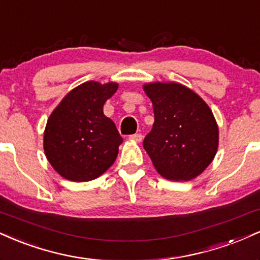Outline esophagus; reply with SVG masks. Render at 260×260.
I'll return each mask as SVG.
<instances>
[{
    "label": "esophagus",
    "instance_id": "34e87169",
    "mask_svg": "<svg viewBox=\"0 0 260 260\" xmlns=\"http://www.w3.org/2000/svg\"><path fill=\"white\" fill-rule=\"evenodd\" d=\"M129 139L133 140V141H135V142H141L143 136L141 135V134H134V135H130Z\"/></svg>",
    "mask_w": 260,
    "mask_h": 260
}]
</instances>
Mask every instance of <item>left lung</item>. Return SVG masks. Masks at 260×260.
<instances>
[{
  "label": "left lung",
  "mask_w": 260,
  "mask_h": 260,
  "mask_svg": "<svg viewBox=\"0 0 260 260\" xmlns=\"http://www.w3.org/2000/svg\"><path fill=\"white\" fill-rule=\"evenodd\" d=\"M153 103L154 124L143 148L157 172L169 180H191L214 159L219 131L207 103L175 82L145 85Z\"/></svg>",
  "instance_id": "1"
}]
</instances>
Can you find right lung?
<instances>
[{"label": "right lung", "mask_w": 260, "mask_h": 260, "mask_svg": "<svg viewBox=\"0 0 260 260\" xmlns=\"http://www.w3.org/2000/svg\"><path fill=\"white\" fill-rule=\"evenodd\" d=\"M117 90L114 82H84L52 112L44 148L51 166L64 179L90 181L114 163L123 137L112 119L103 114V105Z\"/></svg>", "instance_id": "1"}]
</instances>
